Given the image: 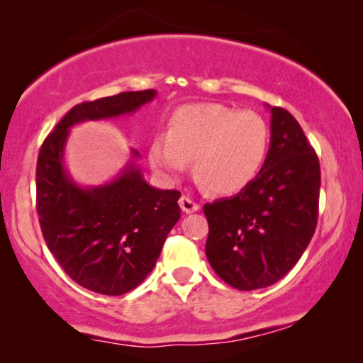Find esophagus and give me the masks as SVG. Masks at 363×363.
Masks as SVG:
<instances>
[{"instance_id": "1", "label": "esophagus", "mask_w": 363, "mask_h": 363, "mask_svg": "<svg viewBox=\"0 0 363 363\" xmlns=\"http://www.w3.org/2000/svg\"><path fill=\"white\" fill-rule=\"evenodd\" d=\"M180 206H182V210L185 211V213H193V211L200 210V203L195 201V200H191V198L186 196V195H183L180 198Z\"/></svg>"}]
</instances>
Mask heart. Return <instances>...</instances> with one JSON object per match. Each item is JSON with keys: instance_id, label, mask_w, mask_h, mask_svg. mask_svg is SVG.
<instances>
[{"instance_id": "heart-1", "label": "heart", "mask_w": 363, "mask_h": 363, "mask_svg": "<svg viewBox=\"0 0 363 363\" xmlns=\"http://www.w3.org/2000/svg\"><path fill=\"white\" fill-rule=\"evenodd\" d=\"M269 150V128L252 111L223 104H190L168 117L165 138L148 147L150 165L167 180L180 177L193 160L201 186L231 195L255 180Z\"/></svg>"}]
</instances>
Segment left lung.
Instances as JSON below:
<instances>
[{"instance_id": "left-lung-1", "label": "left lung", "mask_w": 363, "mask_h": 363, "mask_svg": "<svg viewBox=\"0 0 363 363\" xmlns=\"http://www.w3.org/2000/svg\"><path fill=\"white\" fill-rule=\"evenodd\" d=\"M271 147L250 185L206 203V257L226 284L255 291L282 279L309 246L319 216L320 165L286 108L271 107Z\"/></svg>"}]
</instances>
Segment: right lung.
Masks as SVG:
<instances>
[{"instance_id": "1", "label": "right lung", "mask_w": 363, "mask_h": 363, "mask_svg": "<svg viewBox=\"0 0 363 363\" xmlns=\"http://www.w3.org/2000/svg\"><path fill=\"white\" fill-rule=\"evenodd\" d=\"M155 96L147 89L77 104L39 150L36 210L44 241L72 281L99 294L122 296L150 274L180 220V191L150 186L133 162L107 185L81 188L64 168L69 128L132 113Z\"/></svg>"}]
</instances>
